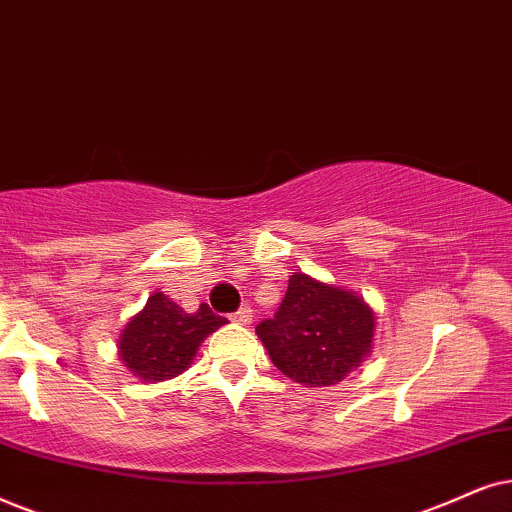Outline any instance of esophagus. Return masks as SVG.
<instances>
[{"instance_id":"34e87169","label":"esophagus","mask_w":512,"mask_h":512,"mask_svg":"<svg viewBox=\"0 0 512 512\" xmlns=\"http://www.w3.org/2000/svg\"><path fill=\"white\" fill-rule=\"evenodd\" d=\"M234 321L241 323V326H250V323H252V309L250 307L238 309V312L234 314Z\"/></svg>"}]
</instances>
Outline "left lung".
<instances>
[{
    "mask_svg": "<svg viewBox=\"0 0 512 512\" xmlns=\"http://www.w3.org/2000/svg\"><path fill=\"white\" fill-rule=\"evenodd\" d=\"M255 333L286 378L304 387H333L371 354L375 314L354 290L295 271L276 316Z\"/></svg>",
    "mask_w": 512,
    "mask_h": 512,
    "instance_id": "obj_1",
    "label": "left lung"
}]
</instances>
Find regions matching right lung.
<instances>
[{
    "label": "right lung",
    "instance_id": "1",
    "mask_svg": "<svg viewBox=\"0 0 512 512\" xmlns=\"http://www.w3.org/2000/svg\"><path fill=\"white\" fill-rule=\"evenodd\" d=\"M224 323L226 319L212 314L205 302L196 312H184L167 295L153 293L122 328L120 361L139 383L172 380L193 364L203 340Z\"/></svg>",
    "mask_w": 512,
    "mask_h": 512
}]
</instances>
